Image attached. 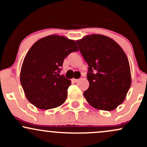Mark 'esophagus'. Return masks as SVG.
Here are the masks:
<instances>
[{
  "instance_id": "obj_1",
  "label": "esophagus",
  "mask_w": 147,
  "mask_h": 147,
  "mask_svg": "<svg viewBox=\"0 0 147 147\" xmlns=\"http://www.w3.org/2000/svg\"><path fill=\"white\" fill-rule=\"evenodd\" d=\"M72 82H77L79 81V79H72Z\"/></svg>"
}]
</instances>
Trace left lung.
<instances>
[{
    "instance_id": "8db88e82",
    "label": "left lung",
    "mask_w": 147,
    "mask_h": 147,
    "mask_svg": "<svg viewBox=\"0 0 147 147\" xmlns=\"http://www.w3.org/2000/svg\"><path fill=\"white\" fill-rule=\"evenodd\" d=\"M88 65L89 87L84 96L91 106L111 111L124 101L131 85L129 62L112 38L91 34L76 41Z\"/></svg>"
}]
</instances>
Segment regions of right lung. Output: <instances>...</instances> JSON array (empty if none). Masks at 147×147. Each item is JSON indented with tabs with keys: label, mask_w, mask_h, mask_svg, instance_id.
<instances>
[{
	"label": "right lung",
	"mask_w": 147,
	"mask_h": 147,
	"mask_svg": "<svg viewBox=\"0 0 147 147\" xmlns=\"http://www.w3.org/2000/svg\"><path fill=\"white\" fill-rule=\"evenodd\" d=\"M75 41L59 35H50L38 40L25 55L20 81L29 102L42 110L63 104L71 84L60 75L64 59L78 51Z\"/></svg>",
	"instance_id": "obj_1"
}]
</instances>
